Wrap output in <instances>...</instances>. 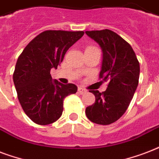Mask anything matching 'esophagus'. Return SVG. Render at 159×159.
Wrapping results in <instances>:
<instances>
[{
    "label": "esophagus",
    "mask_w": 159,
    "mask_h": 159,
    "mask_svg": "<svg viewBox=\"0 0 159 159\" xmlns=\"http://www.w3.org/2000/svg\"><path fill=\"white\" fill-rule=\"evenodd\" d=\"M78 92H79L80 94H84V93H86L87 92V90H85L84 88H82V87H78Z\"/></svg>",
    "instance_id": "34e87169"
}]
</instances>
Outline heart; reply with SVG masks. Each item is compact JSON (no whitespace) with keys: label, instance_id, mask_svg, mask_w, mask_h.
<instances>
[{"label":"heart","instance_id":"obj_1","mask_svg":"<svg viewBox=\"0 0 159 159\" xmlns=\"http://www.w3.org/2000/svg\"><path fill=\"white\" fill-rule=\"evenodd\" d=\"M94 48H96V47H94V46H87V48H86V50H90V49H94ZM85 50V51H86Z\"/></svg>","mask_w":159,"mask_h":159}]
</instances>
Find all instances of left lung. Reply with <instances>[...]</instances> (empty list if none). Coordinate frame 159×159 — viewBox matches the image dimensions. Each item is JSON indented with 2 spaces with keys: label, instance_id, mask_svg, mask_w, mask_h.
Instances as JSON below:
<instances>
[{
  "label": "left lung",
  "instance_id": "obj_1",
  "mask_svg": "<svg viewBox=\"0 0 159 159\" xmlns=\"http://www.w3.org/2000/svg\"><path fill=\"white\" fill-rule=\"evenodd\" d=\"M103 52L99 78L108 82L103 92L90 91L95 103L86 108L87 118L98 125H110L123 116L139 84V62L130 44L110 30L86 31Z\"/></svg>",
  "mask_w": 159,
  "mask_h": 159
}]
</instances>
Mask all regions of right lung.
Listing matches in <instances>:
<instances>
[{
    "label": "right lung",
    "instance_id": "1",
    "mask_svg": "<svg viewBox=\"0 0 159 159\" xmlns=\"http://www.w3.org/2000/svg\"><path fill=\"white\" fill-rule=\"evenodd\" d=\"M83 34V31H43L19 56L14 84L21 107L35 124L46 125L57 120L65 97L77 92V86L72 83L53 82L50 70L57 69L68 48Z\"/></svg>",
    "mask_w": 159,
    "mask_h": 159
}]
</instances>
